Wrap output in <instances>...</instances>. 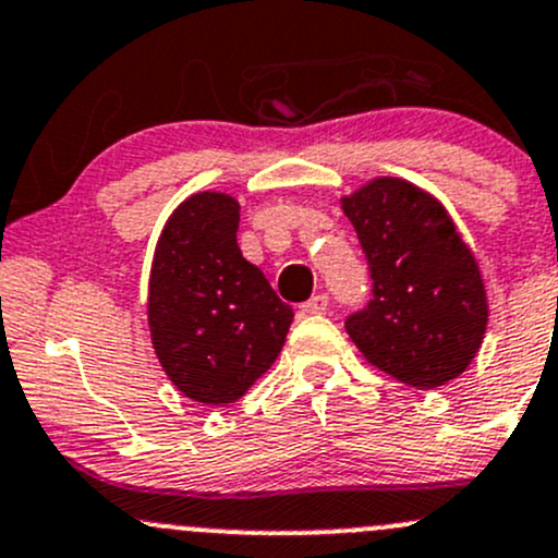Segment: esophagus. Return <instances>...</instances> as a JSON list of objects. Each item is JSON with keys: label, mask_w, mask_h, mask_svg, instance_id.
Wrapping results in <instances>:
<instances>
[{"label": "esophagus", "mask_w": 558, "mask_h": 558, "mask_svg": "<svg viewBox=\"0 0 558 558\" xmlns=\"http://www.w3.org/2000/svg\"><path fill=\"white\" fill-rule=\"evenodd\" d=\"M326 310H328V296L326 294L313 296L310 302L302 304V313H310V315H324Z\"/></svg>", "instance_id": "1"}]
</instances>
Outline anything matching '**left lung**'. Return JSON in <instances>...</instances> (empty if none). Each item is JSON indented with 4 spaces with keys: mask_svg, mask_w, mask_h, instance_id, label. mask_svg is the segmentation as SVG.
Here are the masks:
<instances>
[{
    "mask_svg": "<svg viewBox=\"0 0 558 558\" xmlns=\"http://www.w3.org/2000/svg\"><path fill=\"white\" fill-rule=\"evenodd\" d=\"M374 280V299L350 315V339L398 383L433 390L476 357L489 320L473 251L441 201L398 175L342 197Z\"/></svg>",
    "mask_w": 558,
    "mask_h": 558,
    "instance_id": "left-lung-1",
    "label": "left lung"
}]
</instances>
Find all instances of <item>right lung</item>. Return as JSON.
<instances>
[{"instance_id":"1","label":"right lung","mask_w":558,"mask_h":558,"mask_svg":"<svg viewBox=\"0 0 558 558\" xmlns=\"http://www.w3.org/2000/svg\"><path fill=\"white\" fill-rule=\"evenodd\" d=\"M240 203L197 192L168 216L149 272L151 348L168 379L203 407H227L280 355L294 310L238 245Z\"/></svg>"}]
</instances>
